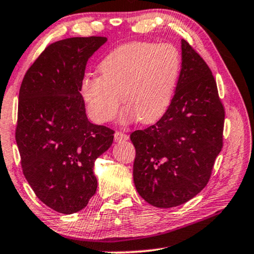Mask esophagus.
Listing matches in <instances>:
<instances>
[{
    "label": "esophagus",
    "mask_w": 254,
    "mask_h": 254,
    "mask_svg": "<svg viewBox=\"0 0 254 254\" xmlns=\"http://www.w3.org/2000/svg\"><path fill=\"white\" fill-rule=\"evenodd\" d=\"M127 140H128V134L124 133V132H121V131H116L115 132V141L116 142L127 141Z\"/></svg>",
    "instance_id": "obj_1"
}]
</instances>
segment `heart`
I'll use <instances>...</instances> for the list:
<instances>
[{
  "label": "heart",
  "instance_id": "1",
  "mask_svg": "<svg viewBox=\"0 0 254 254\" xmlns=\"http://www.w3.org/2000/svg\"><path fill=\"white\" fill-rule=\"evenodd\" d=\"M101 76H86L80 95L93 121L115 117L122 98L124 123H153L171 105L181 73V55L168 44L132 42L114 49L99 65Z\"/></svg>",
  "mask_w": 254,
  "mask_h": 254
}]
</instances>
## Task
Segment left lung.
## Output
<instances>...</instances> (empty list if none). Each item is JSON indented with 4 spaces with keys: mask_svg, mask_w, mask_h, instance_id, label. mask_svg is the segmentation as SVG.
Masks as SVG:
<instances>
[{
    "mask_svg": "<svg viewBox=\"0 0 254 254\" xmlns=\"http://www.w3.org/2000/svg\"><path fill=\"white\" fill-rule=\"evenodd\" d=\"M224 108L212 71L182 40V69L171 105L154 126L130 134L135 148L133 182L140 197L170 208L208 183L223 145Z\"/></svg>",
    "mask_w": 254,
    "mask_h": 254,
    "instance_id": "1",
    "label": "left lung"
}]
</instances>
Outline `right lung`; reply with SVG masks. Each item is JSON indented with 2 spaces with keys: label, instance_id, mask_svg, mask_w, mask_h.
Returning <instances> with one entry per match:
<instances>
[{
  "label": "right lung",
  "instance_id": "right-lung-1",
  "mask_svg": "<svg viewBox=\"0 0 254 254\" xmlns=\"http://www.w3.org/2000/svg\"><path fill=\"white\" fill-rule=\"evenodd\" d=\"M105 37L69 38L49 45L25 73L16 141L24 176L37 197L63 214L79 212L95 194V160L114 130L91 123L80 95L87 61Z\"/></svg>",
  "mask_w": 254,
  "mask_h": 254
}]
</instances>
